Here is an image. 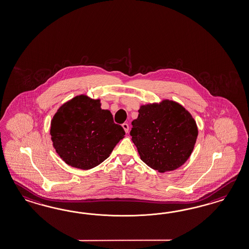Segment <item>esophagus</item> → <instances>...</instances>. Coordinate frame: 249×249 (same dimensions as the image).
<instances>
[{"label":"esophagus","instance_id":"1","mask_svg":"<svg viewBox=\"0 0 249 249\" xmlns=\"http://www.w3.org/2000/svg\"><path fill=\"white\" fill-rule=\"evenodd\" d=\"M122 127L124 128V130H125L126 133L128 132V124H127V123H123V124H122Z\"/></svg>","mask_w":249,"mask_h":249}]
</instances>
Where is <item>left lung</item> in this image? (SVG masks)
<instances>
[{"label":"left lung","mask_w":249,"mask_h":249,"mask_svg":"<svg viewBox=\"0 0 249 249\" xmlns=\"http://www.w3.org/2000/svg\"><path fill=\"white\" fill-rule=\"evenodd\" d=\"M131 124L130 136L140 159L160 173L182 166L194 150L198 136L193 116L170 100L141 105Z\"/></svg>","instance_id":"obj_1"}]
</instances>
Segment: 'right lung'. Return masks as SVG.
Listing matches in <instances>:
<instances>
[{
	"label": "right lung",
	"instance_id": "obj_1",
	"mask_svg": "<svg viewBox=\"0 0 249 249\" xmlns=\"http://www.w3.org/2000/svg\"><path fill=\"white\" fill-rule=\"evenodd\" d=\"M50 135L55 152L66 164L88 170L109 158L125 131L113 122L100 100L85 94L61 106L51 121Z\"/></svg>",
	"mask_w": 249,
	"mask_h": 249
}]
</instances>
